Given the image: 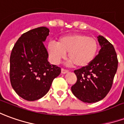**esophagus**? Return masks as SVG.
Returning a JSON list of instances; mask_svg holds the SVG:
<instances>
[{"mask_svg": "<svg viewBox=\"0 0 124 124\" xmlns=\"http://www.w3.org/2000/svg\"><path fill=\"white\" fill-rule=\"evenodd\" d=\"M68 72V70H66V69H64V68H62V70H61V72H62V74H66V73H67Z\"/></svg>", "mask_w": 124, "mask_h": 124, "instance_id": "34e87169", "label": "esophagus"}]
</instances>
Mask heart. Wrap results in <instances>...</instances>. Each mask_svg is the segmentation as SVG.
<instances>
[{
  "instance_id": "heart-1",
  "label": "heart",
  "mask_w": 124,
  "mask_h": 124,
  "mask_svg": "<svg viewBox=\"0 0 124 124\" xmlns=\"http://www.w3.org/2000/svg\"><path fill=\"white\" fill-rule=\"evenodd\" d=\"M49 57L54 64H58L68 53L69 65L85 67L95 60L98 52V44L95 38L81 33L62 36L58 41H50L47 45Z\"/></svg>"
}]
</instances>
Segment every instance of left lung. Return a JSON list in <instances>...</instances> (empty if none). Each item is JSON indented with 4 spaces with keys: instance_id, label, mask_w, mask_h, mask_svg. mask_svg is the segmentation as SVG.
<instances>
[{
    "instance_id": "8db88e82",
    "label": "left lung",
    "mask_w": 124,
    "mask_h": 124,
    "mask_svg": "<svg viewBox=\"0 0 124 124\" xmlns=\"http://www.w3.org/2000/svg\"><path fill=\"white\" fill-rule=\"evenodd\" d=\"M101 49L90 64L74 71L77 83L71 87L74 95L85 103L102 100L110 91L118 65L116 50L103 36L97 37Z\"/></svg>"
}]
</instances>
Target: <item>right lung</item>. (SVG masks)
Listing matches in <instances>:
<instances>
[{
	"instance_id": "obj_1",
	"label": "right lung",
	"mask_w": 124,
	"mask_h": 124,
	"mask_svg": "<svg viewBox=\"0 0 124 124\" xmlns=\"http://www.w3.org/2000/svg\"><path fill=\"white\" fill-rule=\"evenodd\" d=\"M50 30L46 27L31 29L21 35L15 43L10 57V80L17 94L27 101L43 97L53 80L61 72L47 60L44 45Z\"/></svg>"
}]
</instances>
